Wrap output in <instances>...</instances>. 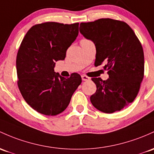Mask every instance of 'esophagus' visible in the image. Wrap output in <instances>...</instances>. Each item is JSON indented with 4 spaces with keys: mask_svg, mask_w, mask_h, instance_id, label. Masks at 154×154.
Listing matches in <instances>:
<instances>
[{
    "mask_svg": "<svg viewBox=\"0 0 154 154\" xmlns=\"http://www.w3.org/2000/svg\"><path fill=\"white\" fill-rule=\"evenodd\" d=\"M82 80H83V81H87V80H90V78H89L88 77V76H86V75H82Z\"/></svg>",
    "mask_w": 154,
    "mask_h": 154,
    "instance_id": "esophagus-1",
    "label": "esophagus"
}]
</instances>
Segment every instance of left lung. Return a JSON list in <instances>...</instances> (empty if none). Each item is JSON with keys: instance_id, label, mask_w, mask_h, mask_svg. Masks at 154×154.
<instances>
[{"instance_id": "8db88e82", "label": "left lung", "mask_w": 154, "mask_h": 154, "mask_svg": "<svg viewBox=\"0 0 154 154\" xmlns=\"http://www.w3.org/2000/svg\"><path fill=\"white\" fill-rule=\"evenodd\" d=\"M80 31L94 42V66L104 64L109 78H91L96 85L93 105L105 113L119 111L134 100L144 77V52L140 40L127 23L110 18L81 23Z\"/></svg>"}]
</instances>
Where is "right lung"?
Wrapping results in <instances>:
<instances>
[{
    "label": "right lung",
    "mask_w": 154,
    "mask_h": 154,
    "mask_svg": "<svg viewBox=\"0 0 154 154\" xmlns=\"http://www.w3.org/2000/svg\"><path fill=\"white\" fill-rule=\"evenodd\" d=\"M79 23L36 24L21 42L16 65L17 85L25 102L41 114L56 116L66 109L82 82L77 73L64 78L54 72L55 62L64 60L78 36Z\"/></svg>",
    "instance_id": "obj_1"
}]
</instances>
